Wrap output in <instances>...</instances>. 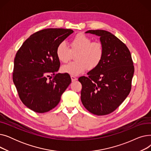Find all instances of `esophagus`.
Wrapping results in <instances>:
<instances>
[{
	"label": "esophagus",
	"mask_w": 151,
	"mask_h": 151,
	"mask_svg": "<svg viewBox=\"0 0 151 151\" xmlns=\"http://www.w3.org/2000/svg\"><path fill=\"white\" fill-rule=\"evenodd\" d=\"M71 81H75L78 80V78L75 76H71Z\"/></svg>",
	"instance_id": "esophagus-1"
}]
</instances>
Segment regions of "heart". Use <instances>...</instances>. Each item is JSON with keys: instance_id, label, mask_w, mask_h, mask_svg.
I'll return each instance as SVG.
<instances>
[{"instance_id": "obj_1", "label": "heart", "mask_w": 151, "mask_h": 151, "mask_svg": "<svg viewBox=\"0 0 151 151\" xmlns=\"http://www.w3.org/2000/svg\"><path fill=\"white\" fill-rule=\"evenodd\" d=\"M70 49L65 42L60 43L56 48L58 59L62 62H67L71 55V52L76 53V61L70 62L61 67V71L71 76L83 74L88 69L96 68L100 63L104 56V46L100 42H93L83 34L74 37L70 43Z\"/></svg>"}]
</instances>
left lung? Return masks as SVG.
<instances>
[{
	"label": "left lung",
	"mask_w": 151,
	"mask_h": 151,
	"mask_svg": "<svg viewBox=\"0 0 151 151\" xmlns=\"http://www.w3.org/2000/svg\"><path fill=\"white\" fill-rule=\"evenodd\" d=\"M86 33L100 37L104 56L99 65L78 79L82 84L81 100L89 111L106 115L117 108L129 96L134 73L130 52L115 35L104 30Z\"/></svg>",
	"instance_id": "1"
}]
</instances>
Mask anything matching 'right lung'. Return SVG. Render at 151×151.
Here are the masks:
<instances>
[{"label":"right lung","mask_w":151,"mask_h":151,"mask_svg":"<svg viewBox=\"0 0 151 151\" xmlns=\"http://www.w3.org/2000/svg\"><path fill=\"white\" fill-rule=\"evenodd\" d=\"M71 29H46L31 35L14 60L13 81L19 98L27 108L43 113L56 106L71 83L67 73H55L60 61L56 48Z\"/></svg>","instance_id":"right-lung-1"}]
</instances>
